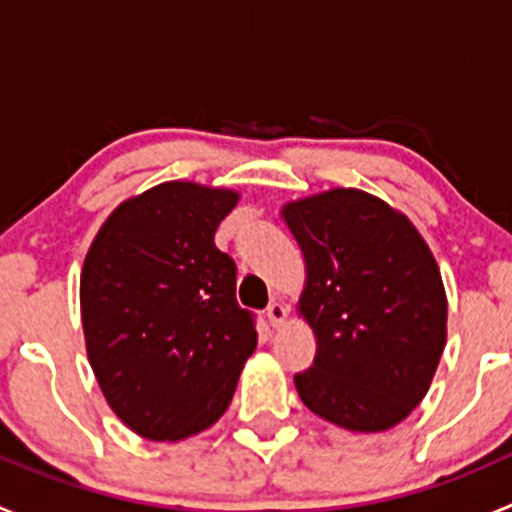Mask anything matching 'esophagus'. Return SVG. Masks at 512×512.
Masks as SVG:
<instances>
[{
    "mask_svg": "<svg viewBox=\"0 0 512 512\" xmlns=\"http://www.w3.org/2000/svg\"><path fill=\"white\" fill-rule=\"evenodd\" d=\"M287 319V307L282 302H270V307H267V322L272 324V327H282Z\"/></svg>",
    "mask_w": 512,
    "mask_h": 512,
    "instance_id": "esophagus-1",
    "label": "esophagus"
}]
</instances>
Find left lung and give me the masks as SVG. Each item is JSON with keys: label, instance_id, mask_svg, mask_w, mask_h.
I'll use <instances>...</instances> for the list:
<instances>
[{"label": "left lung", "instance_id": "1", "mask_svg": "<svg viewBox=\"0 0 512 512\" xmlns=\"http://www.w3.org/2000/svg\"><path fill=\"white\" fill-rule=\"evenodd\" d=\"M307 262L299 299L317 356L294 374L309 411L386 431L421 404L446 344V292L416 227L384 200L337 188L285 208Z\"/></svg>", "mask_w": 512, "mask_h": 512}]
</instances>
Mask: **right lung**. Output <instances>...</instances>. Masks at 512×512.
<instances>
[{
	"label": "right lung",
	"instance_id": "obj_1",
	"mask_svg": "<svg viewBox=\"0 0 512 512\" xmlns=\"http://www.w3.org/2000/svg\"><path fill=\"white\" fill-rule=\"evenodd\" d=\"M237 193L163 183L118 205L81 272L86 352L108 406L151 441L213 426L255 352V312L215 230Z\"/></svg>",
	"mask_w": 512,
	"mask_h": 512
}]
</instances>
